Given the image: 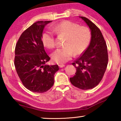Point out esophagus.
Masks as SVG:
<instances>
[{
    "label": "esophagus",
    "instance_id": "1",
    "mask_svg": "<svg viewBox=\"0 0 121 121\" xmlns=\"http://www.w3.org/2000/svg\"><path fill=\"white\" fill-rule=\"evenodd\" d=\"M59 68H63V67H65V65H64V64H59Z\"/></svg>",
    "mask_w": 121,
    "mask_h": 121
}]
</instances>
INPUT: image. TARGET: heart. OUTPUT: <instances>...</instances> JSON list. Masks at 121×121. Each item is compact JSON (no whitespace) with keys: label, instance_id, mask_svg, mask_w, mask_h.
Listing matches in <instances>:
<instances>
[{"label":"heart","instance_id":"heart-1","mask_svg":"<svg viewBox=\"0 0 121 121\" xmlns=\"http://www.w3.org/2000/svg\"><path fill=\"white\" fill-rule=\"evenodd\" d=\"M52 30L58 35L65 36L64 47L58 48L52 53L51 57L54 62L62 64L67 62L74 55H80L85 52L90 44L91 33L86 26H80L72 21L65 20L53 25ZM42 41L43 45L48 48L56 46L53 32L46 31L43 33Z\"/></svg>","mask_w":121,"mask_h":121}]
</instances>
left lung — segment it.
Wrapping results in <instances>:
<instances>
[{"mask_svg": "<svg viewBox=\"0 0 121 121\" xmlns=\"http://www.w3.org/2000/svg\"><path fill=\"white\" fill-rule=\"evenodd\" d=\"M90 28L91 39L82 56L72 64L77 69L75 75L70 78L74 86L82 90L95 87L102 80L108 63L107 45L100 29L85 17L79 16Z\"/></svg>", "mask_w": 121, "mask_h": 121, "instance_id": "left-lung-1", "label": "left lung"}]
</instances>
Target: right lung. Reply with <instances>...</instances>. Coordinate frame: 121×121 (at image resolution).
Listing matches in <instances>:
<instances>
[{
    "instance_id": "obj_1",
    "label": "right lung",
    "mask_w": 121,
    "mask_h": 121,
    "mask_svg": "<svg viewBox=\"0 0 121 121\" xmlns=\"http://www.w3.org/2000/svg\"><path fill=\"white\" fill-rule=\"evenodd\" d=\"M52 21H37L21 35L15 49L14 64L24 86L34 92L42 93L54 84L58 65H47L50 58L42 41L43 29Z\"/></svg>"
}]
</instances>
